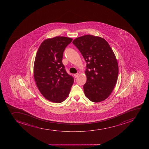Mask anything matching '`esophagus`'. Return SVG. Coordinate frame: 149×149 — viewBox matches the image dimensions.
I'll return each mask as SVG.
<instances>
[{
	"label": "esophagus",
	"instance_id": "34e87169",
	"mask_svg": "<svg viewBox=\"0 0 149 149\" xmlns=\"http://www.w3.org/2000/svg\"><path fill=\"white\" fill-rule=\"evenodd\" d=\"M79 75V73H76L74 74V77H75V78H77L78 77Z\"/></svg>",
	"mask_w": 149,
	"mask_h": 149
}]
</instances>
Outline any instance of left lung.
Masks as SVG:
<instances>
[{
	"instance_id": "8db88e82",
	"label": "left lung",
	"mask_w": 149,
	"mask_h": 149,
	"mask_svg": "<svg viewBox=\"0 0 149 149\" xmlns=\"http://www.w3.org/2000/svg\"><path fill=\"white\" fill-rule=\"evenodd\" d=\"M72 43L86 62L84 94L94 102L105 100L118 80V66L113 51L105 39L89 34L76 38Z\"/></svg>"
}]
</instances>
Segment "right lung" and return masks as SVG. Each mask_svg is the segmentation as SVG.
<instances>
[{"mask_svg": "<svg viewBox=\"0 0 149 149\" xmlns=\"http://www.w3.org/2000/svg\"><path fill=\"white\" fill-rule=\"evenodd\" d=\"M72 38L57 36L41 43L36 55L33 73L36 84L47 100L61 103L69 95L73 77L66 72L62 61Z\"/></svg>", "mask_w": 149, "mask_h": 149, "instance_id": "right-lung-1", "label": "right lung"}]
</instances>
